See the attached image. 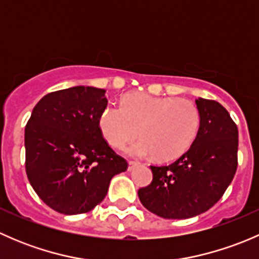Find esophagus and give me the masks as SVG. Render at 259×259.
Listing matches in <instances>:
<instances>
[{
	"label": "esophagus",
	"mask_w": 259,
	"mask_h": 259,
	"mask_svg": "<svg viewBox=\"0 0 259 259\" xmlns=\"http://www.w3.org/2000/svg\"><path fill=\"white\" fill-rule=\"evenodd\" d=\"M138 165H139V164H138L137 161H129V166H127V170H129V171H132L133 169H134V168H137Z\"/></svg>",
	"instance_id": "34e87169"
}]
</instances>
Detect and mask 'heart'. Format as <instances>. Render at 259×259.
<instances>
[{
	"label": "heart",
	"mask_w": 259,
	"mask_h": 259,
	"mask_svg": "<svg viewBox=\"0 0 259 259\" xmlns=\"http://www.w3.org/2000/svg\"><path fill=\"white\" fill-rule=\"evenodd\" d=\"M169 107L171 117L165 120L161 115ZM199 125V110L190 100L148 94H129L122 108L106 106L99 117L101 134L111 146L122 148L139 135L140 127L143 139L126 153L137 158L154 155L163 161L183 155L194 142Z\"/></svg>",
	"instance_id": "obj_1"
}]
</instances>
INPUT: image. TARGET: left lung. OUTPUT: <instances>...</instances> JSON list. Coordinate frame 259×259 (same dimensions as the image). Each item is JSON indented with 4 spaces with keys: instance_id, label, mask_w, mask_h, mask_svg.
I'll return each instance as SVG.
<instances>
[{
    "instance_id": "obj_1",
    "label": "left lung",
    "mask_w": 259,
    "mask_h": 259,
    "mask_svg": "<svg viewBox=\"0 0 259 259\" xmlns=\"http://www.w3.org/2000/svg\"><path fill=\"white\" fill-rule=\"evenodd\" d=\"M198 134L190 148L169 165H151L153 180L138 190L142 204L165 219H187L210 209L234 178L238 127L219 103L197 99Z\"/></svg>"
}]
</instances>
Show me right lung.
<instances>
[{
    "label": "right lung",
    "instance_id": "1",
    "mask_svg": "<svg viewBox=\"0 0 259 259\" xmlns=\"http://www.w3.org/2000/svg\"><path fill=\"white\" fill-rule=\"evenodd\" d=\"M104 89L74 86L44 96L25 127L26 174L36 194L59 213L90 211L127 163L99 126Z\"/></svg>",
    "mask_w": 259,
    "mask_h": 259
}]
</instances>
